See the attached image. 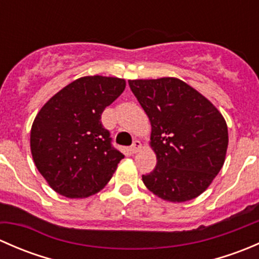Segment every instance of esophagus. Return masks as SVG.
<instances>
[{
    "label": "esophagus",
    "mask_w": 259,
    "mask_h": 259,
    "mask_svg": "<svg viewBox=\"0 0 259 259\" xmlns=\"http://www.w3.org/2000/svg\"><path fill=\"white\" fill-rule=\"evenodd\" d=\"M140 149H142V143H140L139 140H135V142L133 143V145L130 146V151H132L133 154L138 153V151H139Z\"/></svg>",
    "instance_id": "1"
}]
</instances>
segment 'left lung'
<instances>
[{"label":"left lung","instance_id":"1","mask_svg":"<svg viewBox=\"0 0 259 259\" xmlns=\"http://www.w3.org/2000/svg\"><path fill=\"white\" fill-rule=\"evenodd\" d=\"M151 124L153 171L143 176L150 192L168 202L194 199L222 169L228 148L223 115L195 89L176 77L129 80Z\"/></svg>","mask_w":259,"mask_h":259}]
</instances>
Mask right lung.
<instances>
[{
  "label": "right lung",
  "instance_id": "right-lung-1",
  "mask_svg": "<svg viewBox=\"0 0 259 259\" xmlns=\"http://www.w3.org/2000/svg\"><path fill=\"white\" fill-rule=\"evenodd\" d=\"M125 89L119 77L83 76L55 94L31 127L33 161L50 187L67 198L100 192L124 158L101 114Z\"/></svg>",
  "mask_w": 259,
  "mask_h": 259
}]
</instances>
